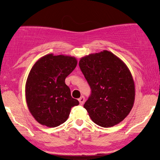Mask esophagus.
Returning a JSON list of instances; mask_svg holds the SVG:
<instances>
[{"mask_svg":"<svg viewBox=\"0 0 160 160\" xmlns=\"http://www.w3.org/2000/svg\"><path fill=\"white\" fill-rule=\"evenodd\" d=\"M78 100H79V102H80V104H82L84 103V102H85V97L81 96L80 98L78 99Z\"/></svg>","mask_w":160,"mask_h":160,"instance_id":"esophagus-1","label":"esophagus"}]
</instances>
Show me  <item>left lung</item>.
Segmentation results:
<instances>
[{"instance_id": "8db88e82", "label": "left lung", "mask_w": 160, "mask_h": 160, "mask_svg": "<svg viewBox=\"0 0 160 160\" xmlns=\"http://www.w3.org/2000/svg\"><path fill=\"white\" fill-rule=\"evenodd\" d=\"M79 66L92 90L83 105L92 120L104 128L122 122L131 111L135 96L132 75L126 64L103 50L82 57Z\"/></svg>"}]
</instances>
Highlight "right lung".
<instances>
[{"label": "right lung", "instance_id": "1", "mask_svg": "<svg viewBox=\"0 0 160 160\" xmlns=\"http://www.w3.org/2000/svg\"><path fill=\"white\" fill-rule=\"evenodd\" d=\"M77 65L74 56L51 53L33 65L25 84V98L29 111L40 124L60 126L68 120L71 108L79 104L65 82Z\"/></svg>", "mask_w": 160, "mask_h": 160}]
</instances>
